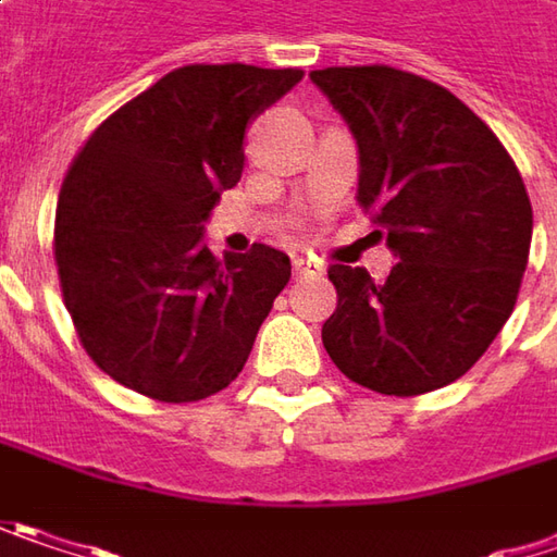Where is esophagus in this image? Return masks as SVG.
<instances>
[{"label":"esophagus","mask_w":557,"mask_h":557,"mask_svg":"<svg viewBox=\"0 0 557 557\" xmlns=\"http://www.w3.org/2000/svg\"><path fill=\"white\" fill-rule=\"evenodd\" d=\"M321 271H324V264L314 261V258H306V255H296L293 258V274L296 277H309V274H321Z\"/></svg>","instance_id":"34e87169"}]
</instances>
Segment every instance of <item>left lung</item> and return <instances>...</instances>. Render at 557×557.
<instances>
[{"mask_svg":"<svg viewBox=\"0 0 557 557\" xmlns=\"http://www.w3.org/2000/svg\"><path fill=\"white\" fill-rule=\"evenodd\" d=\"M359 145V205L400 258L331 264L321 341L349 381L416 397L467 375L517 306L533 208L505 145L447 87L391 65L311 72Z\"/></svg>","mask_w":557,"mask_h":557,"instance_id":"1","label":"left lung"}]
</instances>
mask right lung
<instances>
[{
    "label": "right lung",
    "mask_w": 557,
    "mask_h": 557,
    "mask_svg": "<svg viewBox=\"0 0 557 557\" xmlns=\"http://www.w3.org/2000/svg\"><path fill=\"white\" fill-rule=\"evenodd\" d=\"M302 69L182 65L103 119L75 153L52 255L84 352L160 404H195L243 372L289 283L271 246L213 258L205 220L246 163V128Z\"/></svg>",
    "instance_id": "1"
}]
</instances>
